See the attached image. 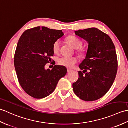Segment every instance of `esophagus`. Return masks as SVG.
<instances>
[{"instance_id":"obj_1","label":"esophagus","mask_w":128,"mask_h":128,"mask_svg":"<svg viewBox=\"0 0 128 128\" xmlns=\"http://www.w3.org/2000/svg\"><path fill=\"white\" fill-rule=\"evenodd\" d=\"M71 71H72V70H70V69H67V72H68V73L70 72Z\"/></svg>"}]
</instances>
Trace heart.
<instances>
[{"mask_svg": "<svg viewBox=\"0 0 128 128\" xmlns=\"http://www.w3.org/2000/svg\"><path fill=\"white\" fill-rule=\"evenodd\" d=\"M66 41L70 46L74 49H76V52L80 56H83L86 54V52L82 49L83 42L78 38L73 36H70L66 38ZM60 48V41L59 40H56L52 45V50L54 53H58ZM77 62V60L75 58H68L64 57L58 59V63L60 65L67 68H72Z\"/></svg>", "mask_w": 128, "mask_h": 128, "instance_id": "obj_1", "label": "heart"}]
</instances>
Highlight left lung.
<instances>
[{
	"mask_svg": "<svg viewBox=\"0 0 128 128\" xmlns=\"http://www.w3.org/2000/svg\"><path fill=\"white\" fill-rule=\"evenodd\" d=\"M75 34L89 45L86 58L79 66L84 70L78 72L79 77L73 84V91L84 101L97 100L108 92L117 74L114 45L107 34L96 28L76 30Z\"/></svg>",
	"mask_w": 128,
	"mask_h": 128,
	"instance_id": "left-lung-1",
	"label": "left lung"
}]
</instances>
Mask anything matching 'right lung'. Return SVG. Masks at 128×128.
<instances>
[{
	"mask_svg": "<svg viewBox=\"0 0 128 128\" xmlns=\"http://www.w3.org/2000/svg\"><path fill=\"white\" fill-rule=\"evenodd\" d=\"M64 35L61 30L37 27L26 30L20 38L14 57V65L20 86L27 94L43 98L55 89L67 70L55 65L45 70L54 56L52 45Z\"/></svg>",
	"mask_w": 128,
	"mask_h": 128,
	"instance_id": "right-lung-1",
	"label": "right lung"
}]
</instances>
